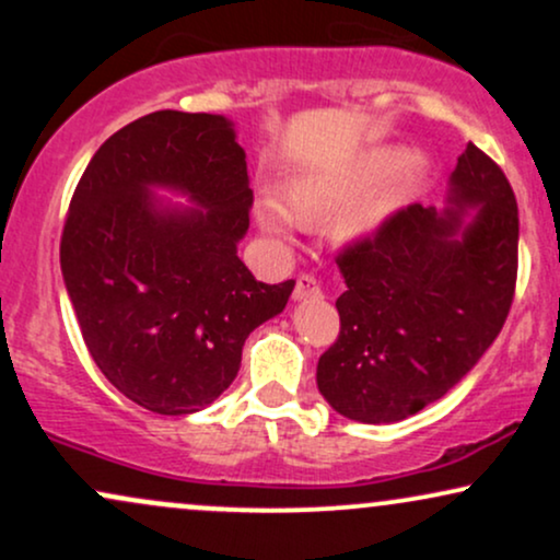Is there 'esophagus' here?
I'll return each mask as SVG.
<instances>
[{
	"mask_svg": "<svg viewBox=\"0 0 560 560\" xmlns=\"http://www.w3.org/2000/svg\"><path fill=\"white\" fill-rule=\"evenodd\" d=\"M320 294V287H318V281L313 279V276H300L298 279V284H294V292H292V300L294 302H302V300H307V298H318Z\"/></svg>",
	"mask_w": 560,
	"mask_h": 560,
	"instance_id": "34e87169",
	"label": "esophagus"
}]
</instances>
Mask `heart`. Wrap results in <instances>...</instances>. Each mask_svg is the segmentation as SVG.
<instances>
[{"label": "heart", "instance_id": "obj_1", "mask_svg": "<svg viewBox=\"0 0 560 560\" xmlns=\"http://www.w3.org/2000/svg\"><path fill=\"white\" fill-rule=\"evenodd\" d=\"M392 172L396 176L390 175ZM432 163L421 152L408 155L402 147H376V150L363 152L352 163L331 173H318V176H302L287 184L284 205L271 197H262L255 205V218L260 229L276 240H292L294 221L318 223L345 213L352 203L370 194L378 183L390 175L387 185L371 198H366L358 209H353L339 223V240L361 242L374 236L384 223L389 221L397 210H402L419 191L427 186Z\"/></svg>", "mask_w": 560, "mask_h": 560}]
</instances>
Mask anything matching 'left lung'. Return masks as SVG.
I'll return each instance as SVG.
<instances>
[{
  "instance_id": "8db88e82",
  "label": "left lung",
  "mask_w": 560,
  "mask_h": 560,
  "mask_svg": "<svg viewBox=\"0 0 560 560\" xmlns=\"http://www.w3.org/2000/svg\"><path fill=\"white\" fill-rule=\"evenodd\" d=\"M337 262L342 329L318 358V392L345 419L402 421L455 387L503 329L516 287V197L468 144L445 208L408 205Z\"/></svg>"
}]
</instances>
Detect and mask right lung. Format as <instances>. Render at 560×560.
<instances>
[{
	"mask_svg": "<svg viewBox=\"0 0 560 560\" xmlns=\"http://www.w3.org/2000/svg\"><path fill=\"white\" fill-rule=\"evenodd\" d=\"M249 208L247 155L223 115L150 113L89 160L62 229V281L94 363L128 400L160 416L208 408L249 331L287 307L294 281L262 284L236 255Z\"/></svg>",
	"mask_w": 560,
	"mask_h": 560,
	"instance_id": "obj_1",
	"label": "right lung"
}]
</instances>
